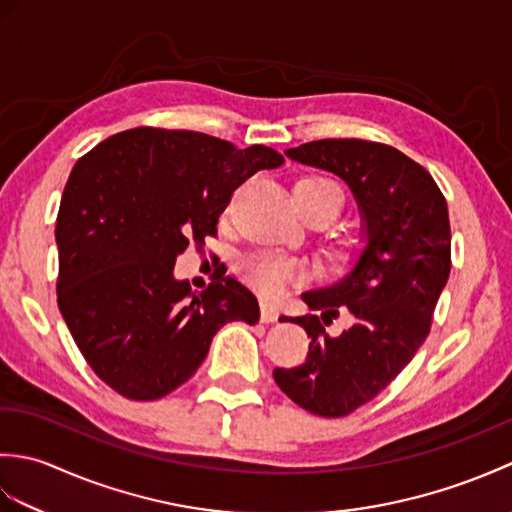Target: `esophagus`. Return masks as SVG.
<instances>
[{
  "label": "esophagus",
  "mask_w": 512,
  "mask_h": 512,
  "mask_svg": "<svg viewBox=\"0 0 512 512\" xmlns=\"http://www.w3.org/2000/svg\"><path fill=\"white\" fill-rule=\"evenodd\" d=\"M277 319H279V308L275 306V303L264 301L262 303V321L264 323H275Z\"/></svg>",
  "instance_id": "1"
}]
</instances>
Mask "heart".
<instances>
[{"label":"heart","instance_id":"obj_1","mask_svg":"<svg viewBox=\"0 0 512 512\" xmlns=\"http://www.w3.org/2000/svg\"><path fill=\"white\" fill-rule=\"evenodd\" d=\"M295 202L303 215H325L334 220L343 211L345 193L339 182L328 176H303L295 182ZM354 239H347L345 248L356 250ZM246 284L264 297H277L292 281L308 275V268L299 259H292L270 250H257L246 255L237 266Z\"/></svg>","mask_w":512,"mask_h":512}]
</instances>
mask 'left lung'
<instances>
[{"label":"left lung","mask_w":512,"mask_h":512,"mask_svg":"<svg viewBox=\"0 0 512 512\" xmlns=\"http://www.w3.org/2000/svg\"><path fill=\"white\" fill-rule=\"evenodd\" d=\"M286 156L341 176L365 220L367 246L339 284L303 295L297 319L310 336L306 363L277 367L284 394L314 416L341 418L376 398L429 336L451 273L447 200L431 173L396 147L358 138H325ZM347 309L355 323L339 337L324 325Z\"/></svg>","instance_id":"8db88e82"}]
</instances>
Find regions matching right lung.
Segmentation results:
<instances>
[{
	"label": "right lung",
	"mask_w": 512,
	"mask_h": 512,
	"mask_svg": "<svg viewBox=\"0 0 512 512\" xmlns=\"http://www.w3.org/2000/svg\"><path fill=\"white\" fill-rule=\"evenodd\" d=\"M284 158L182 129L136 127L76 160L57 215V303L105 385L158 400L195 374L215 332L253 325L259 306L233 277L202 292L173 279L176 257L217 235L235 189Z\"/></svg>",
	"instance_id": "right-lung-1"
}]
</instances>
